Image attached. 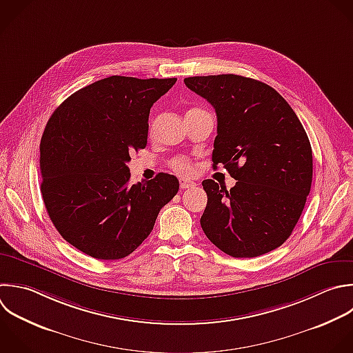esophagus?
<instances>
[{
  "label": "esophagus",
  "mask_w": 353,
  "mask_h": 353,
  "mask_svg": "<svg viewBox=\"0 0 353 353\" xmlns=\"http://www.w3.org/2000/svg\"><path fill=\"white\" fill-rule=\"evenodd\" d=\"M196 183L193 182V181H189V179H186V178H181L179 179V186H181V189H189V188H193Z\"/></svg>",
  "instance_id": "34e87169"
}]
</instances>
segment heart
<instances>
[{
	"label": "heart",
	"mask_w": 353,
	"mask_h": 353,
	"mask_svg": "<svg viewBox=\"0 0 353 353\" xmlns=\"http://www.w3.org/2000/svg\"><path fill=\"white\" fill-rule=\"evenodd\" d=\"M170 167L179 175H192L194 168L190 160L186 157H175L170 161Z\"/></svg>",
	"instance_id": "b5f03b06"
}]
</instances>
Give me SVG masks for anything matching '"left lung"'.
I'll list each match as a JSON object with an SVG mask.
<instances>
[{
  "label": "left lung",
  "instance_id": "8db88e82",
  "mask_svg": "<svg viewBox=\"0 0 353 353\" xmlns=\"http://www.w3.org/2000/svg\"><path fill=\"white\" fill-rule=\"evenodd\" d=\"M186 87L216 113L212 167L237 182L203 181L200 223L208 240L234 258L280 247L295 228L312 185V148L296 114L272 87L236 74L197 76Z\"/></svg>",
  "mask_w": 353,
  "mask_h": 353
}]
</instances>
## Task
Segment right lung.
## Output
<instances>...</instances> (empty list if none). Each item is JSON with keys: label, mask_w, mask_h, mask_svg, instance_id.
I'll use <instances>...</instances> for the list:
<instances>
[{"label": "right lung", "mask_w": 353, "mask_h": 353, "mask_svg": "<svg viewBox=\"0 0 353 353\" xmlns=\"http://www.w3.org/2000/svg\"><path fill=\"white\" fill-rule=\"evenodd\" d=\"M176 79L112 76L70 95L40 143L41 193L61 236L97 259H120L153 230L178 193L174 175L130 183V153L148 143L153 103Z\"/></svg>", "instance_id": "1"}]
</instances>
